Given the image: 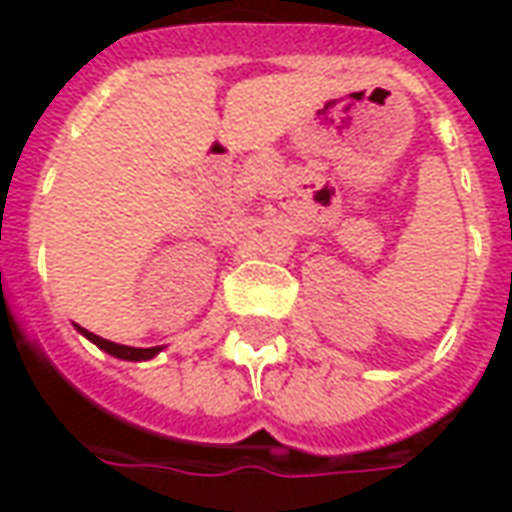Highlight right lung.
I'll return each instance as SVG.
<instances>
[{"label":"right lung","instance_id":"add662e5","mask_svg":"<svg viewBox=\"0 0 512 512\" xmlns=\"http://www.w3.org/2000/svg\"><path fill=\"white\" fill-rule=\"evenodd\" d=\"M77 330H80L88 341H94L99 349H105L107 355L121 357V360H149V357H155L157 352H160V346H152V349H135V346H121V343L105 341V338H99L94 332L82 330V327H77Z\"/></svg>","mask_w":512,"mask_h":512}]
</instances>
